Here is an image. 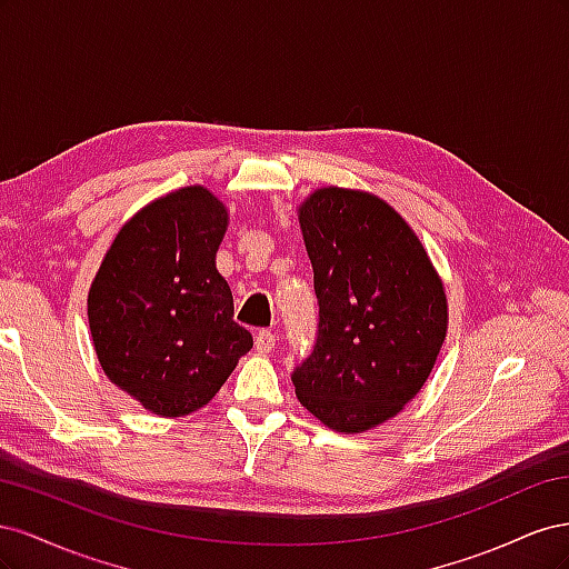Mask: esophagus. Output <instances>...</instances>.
Masks as SVG:
<instances>
[{
    "mask_svg": "<svg viewBox=\"0 0 569 569\" xmlns=\"http://www.w3.org/2000/svg\"><path fill=\"white\" fill-rule=\"evenodd\" d=\"M272 349H274V335L270 330H258L256 332V351L270 353Z\"/></svg>",
    "mask_w": 569,
    "mask_h": 569,
    "instance_id": "1",
    "label": "esophagus"
}]
</instances>
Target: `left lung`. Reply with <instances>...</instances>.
<instances>
[{
	"mask_svg": "<svg viewBox=\"0 0 569 569\" xmlns=\"http://www.w3.org/2000/svg\"><path fill=\"white\" fill-rule=\"evenodd\" d=\"M299 222L320 318L291 382L322 425L366 432L432 372L449 325L443 284L418 234L375 194L316 189Z\"/></svg>",
	"mask_w": 569,
	"mask_h": 569,
	"instance_id": "8db88e82",
	"label": "left lung"
}]
</instances>
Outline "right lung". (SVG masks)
Returning a JSON list of instances; mask_svg holds the SVG:
<instances>
[{
  "mask_svg": "<svg viewBox=\"0 0 569 569\" xmlns=\"http://www.w3.org/2000/svg\"><path fill=\"white\" fill-rule=\"evenodd\" d=\"M226 230V206L201 184L182 187L120 228L90 287L99 363L153 416L209 403L253 347L216 270Z\"/></svg>",
  "mask_w": 569,
  "mask_h": 569,
  "instance_id": "add662e5",
  "label": "right lung"
}]
</instances>
